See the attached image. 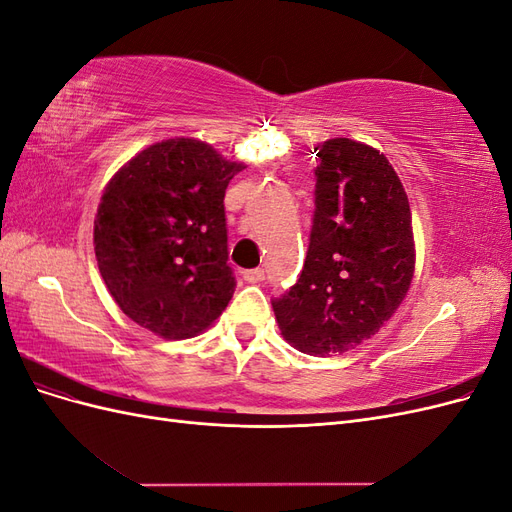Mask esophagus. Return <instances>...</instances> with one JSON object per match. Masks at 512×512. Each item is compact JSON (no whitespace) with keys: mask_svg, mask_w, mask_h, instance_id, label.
Returning a JSON list of instances; mask_svg holds the SVG:
<instances>
[{"mask_svg":"<svg viewBox=\"0 0 512 512\" xmlns=\"http://www.w3.org/2000/svg\"><path fill=\"white\" fill-rule=\"evenodd\" d=\"M243 280L250 282V284H258V282L265 280V271H262V269H247V271H243Z\"/></svg>","mask_w":512,"mask_h":512,"instance_id":"obj_1","label":"esophagus"}]
</instances>
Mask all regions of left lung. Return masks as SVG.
Masks as SVG:
<instances>
[{"label": "left lung", "instance_id": "8db88e82", "mask_svg": "<svg viewBox=\"0 0 512 512\" xmlns=\"http://www.w3.org/2000/svg\"><path fill=\"white\" fill-rule=\"evenodd\" d=\"M316 156V211L301 277L273 301L288 344L307 354L346 352L374 337L412 284L408 196L378 149L329 138Z\"/></svg>", "mask_w": 512, "mask_h": 512}]
</instances>
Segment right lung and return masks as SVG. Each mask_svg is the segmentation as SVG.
I'll use <instances>...</instances> for the list:
<instances>
[{"mask_svg": "<svg viewBox=\"0 0 512 512\" xmlns=\"http://www.w3.org/2000/svg\"><path fill=\"white\" fill-rule=\"evenodd\" d=\"M243 168L196 138H168L108 181L94 222L98 269L143 329L188 339L222 316L237 286L224 194Z\"/></svg>", "mask_w": 512, "mask_h": 512, "instance_id": "1", "label": "right lung"}]
</instances>
